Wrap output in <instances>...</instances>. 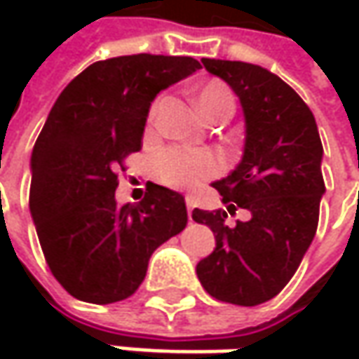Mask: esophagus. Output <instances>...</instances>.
Instances as JSON below:
<instances>
[{
  "mask_svg": "<svg viewBox=\"0 0 359 359\" xmlns=\"http://www.w3.org/2000/svg\"><path fill=\"white\" fill-rule=\"evenodd\" d=\"M194 203H196V200H194V196H189V194H187V196H186L187 215H191V210H194Z\"/></svg>",
  "mask_w": 359,
  "mask_h": 359,
  "instance_id": "obj_1",
  "label": "esophagus"
}]
</instances>
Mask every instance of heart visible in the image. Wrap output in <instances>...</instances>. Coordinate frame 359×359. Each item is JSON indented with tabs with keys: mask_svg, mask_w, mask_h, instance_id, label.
Segmentation results:
<instances>
[{
	"mask_svg": "<svg viewBox=\"0 0 359 359\" xmlns=\"http://www.w3.org/2000/svg\"><path fill=\"white\" fill-rule=\"evenodd\" d=\"M198 107L203 116H210L215 109L233 111V95L222 81L205 83L198 93ZM156 107L151 109V118ZM222 168V159L212 151L201 149H182L170 147L159 151L154 158V173L161 184L172 187H191L203 177L214 175Z\"/></svg>",
	"mask_w": 359,
	"mask_h": 359,
	"instance_id": "1",
	"label": "heart"
}]
</instances>
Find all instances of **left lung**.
Returning <instances> with one entry per match:
<instances>
[{
    "label": "left lung",
    "instance_id": "1",
    "mask_svg": "<svg viewBox=\"0 0 359 359\" xmlns=\"http://www.w3.org/2000/svg\"><path fill=\"white\" fill-rule=\"evenodd\" d=\"M201 63L238 95L245 121L241 161L212 186L230 213L241 207L250 219L229 226L227 212L196 208L194 222L215 236L196 271L215 299L257 306L282 292L316 236L324 147L310 107L276 74L245 62Z\"/></svg>",
    "mask_w": 359,
    "mask_h": 359
}]
</instances>
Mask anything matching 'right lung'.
Listing matches in <instances>:
<instances>
[{
	"label": "right lung",
	"mask_w": 359,
	"mask_h": 359,
	"mask_svg": "<svg viewBox=\"0 0 359 359\" xmlns=\"http://www.w3.org/2000/svg\"><path fill=\"white\" fill-rule=\"evenodd\" d=\"M201 65L186 55H119L67 83L32 151L29 212L51 273L90 304L130 297L147 262L187 224L186 200L149 184L140 203L116 201L121 161L142 149L151 102Z\"/></svg>",
	"instance_id": "obj_1"
}]
</instances>
